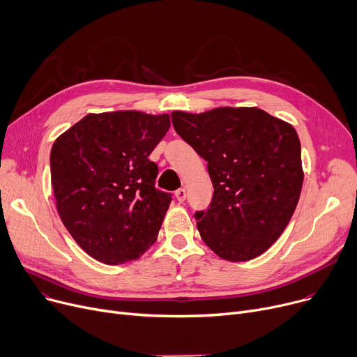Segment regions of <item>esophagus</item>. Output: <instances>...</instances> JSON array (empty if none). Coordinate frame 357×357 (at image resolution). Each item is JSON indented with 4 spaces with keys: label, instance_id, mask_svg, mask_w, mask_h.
I'll use <instances>...</instances> for the list:
<instances>
[{
    "label": "esophagus",
    "instance_id": "34e87169",
    "mask_svg": "<svg viewBox=\"0 0 357 357\" xmlns=\"http://www.w3.org/2000/svg\"><path fill=\"white\" fill-rule=\"evenodd\" d=\"M185 196H187L185 188H178V190L176 192V197H177V200H178L180 203H183V202L185 200Z\"/></svg>",
    "mask_w": 357,
    "mask_h": 357
}]
</instances>
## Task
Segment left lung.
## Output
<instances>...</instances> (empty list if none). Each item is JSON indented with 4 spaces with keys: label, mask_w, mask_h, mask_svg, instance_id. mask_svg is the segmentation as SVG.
<instances>
[{
    "label": "left lung",
    "mask_w": 357,
    "mask_h": 357,
    "mask_svg": "<svg viewBox=\"0 0 357 357\" xmlns=\"http://www.w3.org/2000/svg\"><path fill=\"white\" fill-rule=\"evenodd\" d=\"M176 132L207 161L208 208L195 213L204 243L226 261L259 257L294 213L301 187V144L289 123L258 108L174 111Z\"/></svg>",
    "instance_id": "1"
}]
</instances>
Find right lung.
Segmentation results:
<instances>
[{
	"label": "right lung",
	"mask_w": 357,
	"mask_h": 357,
	"mask_svg": "<svg viewBox=\"0 0 357 357\" xmlns=\"http://www.w3.org/2000/svg\"><path fill=\"white\" fill-rule=\"evenodd\" d=\"M170 115L89 114L53 144L52 187L63 225L92 258L109 265L138 259L158 236L172 193L155 188L150 154Z\"/></svg>",
	"instance_id": "add662e5"
}]
</instances>
